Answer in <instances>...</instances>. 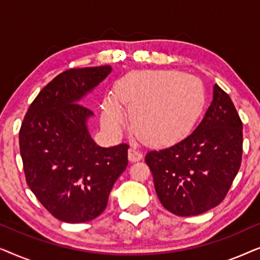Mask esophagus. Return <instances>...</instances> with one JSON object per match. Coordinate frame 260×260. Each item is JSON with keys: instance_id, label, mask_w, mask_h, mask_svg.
I'll return each instance as SVG.
<instances>
[{"instance_id": "esophagus-1", "label": "esophagus", "mask_w": 260, "mask_h": 260, "mask_svg": "<svg viewBox=\"0 0 260 260\" xmlns=\"http://www.w3.org/2000/svg\"><path fill=\"white\" fill-rule=\"evenodd\" d=\"M127 155H129V159L131 162H137V161H141L142 157H143V155H142V152L138 150L136 147H131L129 149V152H127Z\"/></svg>"}]
</instances>
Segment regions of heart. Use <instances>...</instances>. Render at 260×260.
<instances>
[{
	"mask_svg": "<svg viewBox=\"0 0 260 260\" xmlns=\"http://www.w3.org/2000/svg\"><path fill=\"white\" fill-rule=\"evenodd\" d=\"M115 99L125 106L135 129L155 144L176 143L188 136L206 104V91L198 78L176 71L137 72L120 81ZM103 122L116 129L123 122L118 105L108 101Z\"/></svg>",
	"mask_w": 260,
	"mask_h": 260,
	"instance_id": "1",
	"label": "heart"
}]
</instances>
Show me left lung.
Segmentation results:
<instances>
[{"mask_svg":"<svg viewBox=\"0 0 260 260\" xmlns=\"http://www.w3.org/2000/svg\"><path fill=\"white\" fill-rule=\"evenodd\" d=\"M243 156V122L230 95L218 85L204 118L189 136L151 150L145 163L163 207L179 216L199 215L229 193Z\"/></svg>","mask_w":260,"mask_h":260,"instance_id":"1","label":"left lung"}]
</instances>
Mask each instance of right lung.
Returning <instances> with one entry per match:
<instances>
[{"mask_svg":"<svg viewBox=\"0 0 260 260\" xmlns=\"http://www.w3.org/2000/svg\"><path fill=\"white\" fill-rule=\"evenodd\" d=\"M111 66L71 69L56 76L31 103L21 124L20 152L28 187L56 219L86 222L101 215L127 166L125 143L95 144L86 122L93 112L80 99Z\"/></svg>","mask_w":260,"mask_h":260,"instance_id":"add662e5","label":"right lung"}]
</instances>
